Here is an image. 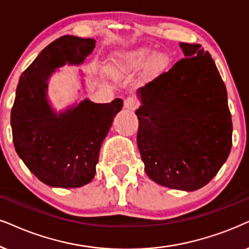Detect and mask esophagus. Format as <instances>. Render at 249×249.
I'll use <instances>...</instances> for the list:
<instances>
[{"label":"esophagus","mask_w":249,"mask_h":249,"mask_svg":"<svg viewBox=\"0 0 249 249\" xmlns=\"http://www.w3.org/2000/svg\"><path fill=\"white\" fill-rule=\"evenodd\" d=\"M138 106V102L134 97H128V98L124 99V108L128 109V111H134Z\"/></svg>","instance_id":"1"}]
</instances>
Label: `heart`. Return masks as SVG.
Here are the masks:
<instances>
[{
    "label": "heart",
    "mask_w": 249,
    "mask_h": 249,
    "mask_svg": "<svg viewBox=\"0 0 249 249\" xmlns=\"http://www.w3.org/2000/svg\"><path fill=\"white\" fill-rule=\"evenodd\" d=\"M150 63V71L152 73H158L163 71L169 64V57L164 53H154L150 48H141L132 53L125 54V57L114 64L112 71L114 73H121L124 71L136 70L145 66Z\"/></svg>",
    "instance_id": "obj_1"
}]
</instances>
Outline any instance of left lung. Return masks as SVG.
<instances>
[{
	"label": "left lung",
	"instance_id": "1",
	"mask_svg": "<svg viewBox=\"0 0 249 249\" xmlns=\"http://www.w3.org/2000/svg\"><path fill=\"white\" fill-rule=\"evenodd\" d=\"M185 58L137 90V146L144 169L166 188L211 182L232 146L227 88L208 51L179 43Z\"/></svg>",
	"mask_w": 249,
	"mask_h": 249
}]
</instances>
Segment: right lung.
Masks as SVG:
<instances>
[{"instance_id": "obj_1", "label": "right lung", "mask_w": 249, "mask_h": 249, "mask_svg": "<svg viewBox=\"0 0 249 249\" xmlns=\"http://www.w3.org/2000/svg\"><path fill=\"white\" fill-rule=\"evenodd\" d=\"M93 38L64 35L44 48L21 74L11 109L16 152L42 183L80 188L95 177L102 143L124 101L106 104L83 99L57 112L48 99L56 69L81 65L95 49Z\"/></svg>"}]
</instances>
